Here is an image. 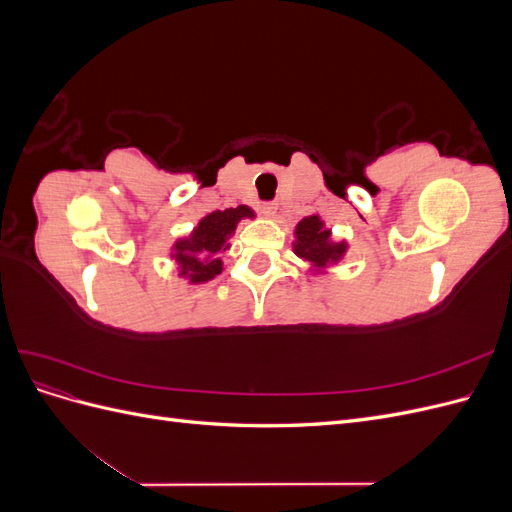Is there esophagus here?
Masks as SVG:
<instances>
[{
	"label": "esophagus",
	"instance_id": "esophagus-1",
	"mask_svg": "<svg viewBox=\"0 0 512 512\" xmlns=\"http://www.w3.org/2000/svg\"><path fill=\"white\" fill-rule=\"evenodd\" d=\"M260 211L265 213V215H269V218H271V215H275V211H277V205H275V203H262Z\"/></svg>",
	"mask_w": 512,
	"mask_h": 512
}]
</instances>
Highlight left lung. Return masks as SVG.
<instances>
[{"label": "left lung", "instance_id": "left-lung-1", "mask_svg": "<svg viewBox=\"0 0 512 512\" xmlns=\"http://www.w3.org/2000/svg\"><path fill=\"white\" fill-rule=\"evenodd\" d=\"M294 252L316 267L329 265L331 260H337L344 254L342 243L329 241V230L322 228L318 215H309L297 226V243H294Z\"/></svg>", "mask_w": 512, "mask_h": 512}]
</instances>
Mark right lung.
I'll return each mask as SVG.
<instances>
[{
    "label": "right lung",
    "mask_w": 512,
    "mask_h": 512,
    "mask_svg": "<svg viewBox=\"0 0 512 512\" xmlns=\"http://www.w3.org/2000/svg\"><path fill=\"white\" fill-rule=\"evenodd\" d=\"M252 215L250 207L213 211L198 224L194 235L175 245V256L181 262L183 273H190L192 282H207L222 271L220 254L226 250L228 235H232L241 218Z\"/></svg>",
    "instance_id": "right-lung-1"
}]
</instances>
